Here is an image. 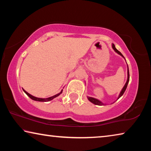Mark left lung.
Returning <instances> with one entry per match:
<instances>
[{"label":"left lung","mask_w":151,"mask_h":151,"mask_svg":"<svg viewBox=\"0 0 151 151\" xmlns=\"http://www.w3.org/2000/svg\"><path fill=\"white\" fill-rule=\"evenodd\" d=\"M112 48H113V49L114 50V51H115V52H116L117 53H118V54H119L120 55H121L122 57H124L123 55H122L121 54V52H120V51H119V50H117L116 48H115V46H114V44H112ZM127 73H128V78H127V83H126V84H125V85L124 86L123 88L122 89V91H121V93H120V94H119L118 99H119L120 97H121V96L122 95V94H124V91H125V90H126V88H127V87L128 83H129V68H128ZM87 98H88V100L91 102L92 103H93V104H96V105H103V104H104L102 103L100 101L97 100V99H94V98H93V97H89V96H88Z\"/></svg>","instance_id":"8db88e82"}]
</instances>
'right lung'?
<instances>
[{"mask_svg":"<svg viewBox=\"0 0 151 151\" xmlns=\"http://www.w3.org/2000/svg\"><path fill=\"white\" fill-rule=\"evenodd\" d=\"M23 91H24V93H26V94H27V95L30 97V99H32V100L37 101H40V102H47V101H51V100H52V99H54V98H55V97L59 96L60 94L61 93H62V92H63V90H62V91H61V92H60V93H58V94H56V95H54V96H51V97H49V98H47V99H40V98H37V97L33 96L32 95H31V94H30L29 93H28L26 91L24 90V89H23Z\"/></svg>","mask_w":151,"mask_h":151,"instance_id":"add662e5","label":"right lung"}]
</instances>
